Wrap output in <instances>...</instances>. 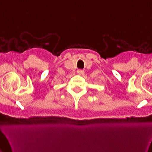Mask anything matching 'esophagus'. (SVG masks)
<instances>
[{"label":"esophagus","instance_id":"34e87169","mask_svg":"<svg viewBox=\"0 0 152 152\" xmlns=\"http://www.w3.org/2000/svg\"><path fill=\"white\" fill-rule=\"evenodd\" d=\"M83 70H82V69H78V71H77V73H78V74H79V75H81V74H83Z\"/></svg>","mask_w":152,"mask_h":152}]
</instances>
